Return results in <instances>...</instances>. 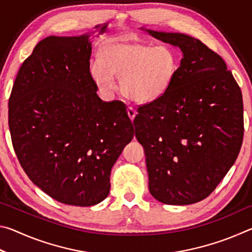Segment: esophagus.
Instances as JSON below:
<instances>
[{"label": "esophagus", "instance_id": "34e87169", "mask_svg": "<svg viewBox=\"0 0 252 252\" xmlns=\"http://www.w3.org/2000/svg\"><path fill=\"white\" fill-rule=\"evenodd\" d=\"M127 114H129L131 120L133 121L135 114H136V111L133 108H132V106H129V108H127Z\"/></svg>", "mask_w": 252, "mask_h": 252}]
</instances>
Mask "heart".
<instances>
[{
	"label": "heart",
	"instance_id": "1",
	"mask_svg": "<svg viewBox=\"0 0 252 252\" xmlns=\"http://www.w3.org/2000/svg\"><path fill=\"white\" fill-rule=\"evenodd\" d=\"M101 62L93 61L90 74L102 91L116 90L113 78L120 80V90L138 103L157 101L169 90L179 67L177 54L169 46L118 39L106 44Z\"/></svg>",
	"mask_w": 252,
	"mask_h": 252
}]
</instances>
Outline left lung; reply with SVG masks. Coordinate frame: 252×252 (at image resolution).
Returning <instances> with one entry per match:
<instances>
[{"label":"left lung","mask_w":252,"mask_h":252,"mask_svg":"<svg viewBox=\"0 0 252 252\" xmlns=\"http://www.w3.org/2000/svg\"><path fill=\"white\" fill-rule=\"evenodd\" d=\"M146 31L183 53L169 90L140 105L133 121L149 190L162 203L192 204L216 189L237 159L244 139L242 93L223 59L200 40Z\"/></svg>","instance_id":"1"}]
</instances>
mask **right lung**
Returning <instances> with one entry per match:
<instances>
[{
    "label": "right lung",
    "instance_id": "add662e5",
    "mask_svg": "<svg viewBox=\"0 0 252 252\" xmlns=\"http://www.w3.org/2000/svg\"><path fill=\"white\" fill-rule=\"evenodd\" d=\"M106 27L95 28L101 34ZM89 36L40 41L21 65L8 99L21 167L51 198L79 207L108 197L111 169L134 134L126 105L96 94Z\"/></svg>",
    "mask_w": 252,
    "mask_h": 252
}]
</instances>
